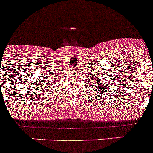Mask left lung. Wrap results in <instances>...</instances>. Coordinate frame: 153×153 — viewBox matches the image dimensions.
Listing matches in <instances>:
<instances>
[{"label": "left lung", "instance_id": "1", "mask_svg": "<svg viewBox=\"0 0 153 153\" xmlns=\"http://www.w3.org/2000/svg\"><path fill=\"white\" fill-rule=\"evenodd\" d=\"M96 91H99V93H103V94H105V90H108L107 89V88H108L109 85L108 84H107V85H105V83H104V84H102V82H100V83H98L97 85H96Z\"/></svg>", "mask_w": 153, "mask_h": 153}]
</instances>
